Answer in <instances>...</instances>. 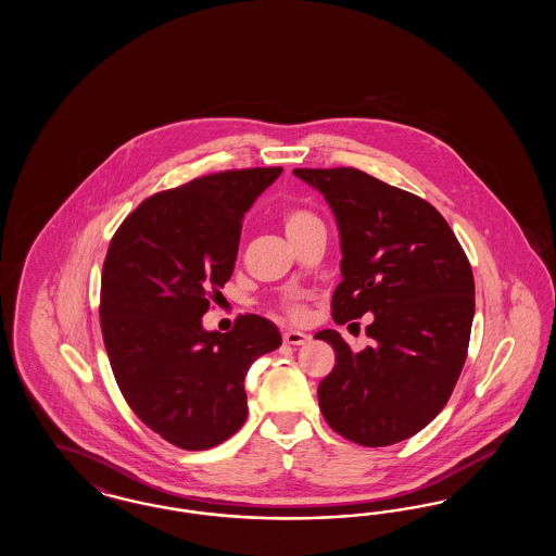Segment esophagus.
I'll return each mask as SVG.
<instances>
[{
    "label": "esophagus",
    "instance_id": "esophagus-1",
    "mask_svg": "<svg viewBox=\"0 0 556 556\" xmlns=\"http://www.w3.org/2000/svg\"><path fill=\"white\" fill-rule=\"evenodd\" d=\"M308 340H311L308 333H302V331H295V329H288V331L283 333V342H286V344L304 345Z\"/></svg>",
    "mask_w": 556,
    "mask_h": 556
}]
</instances>
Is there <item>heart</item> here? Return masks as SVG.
<instances>
[{
  "mask_svg": "<svg viewBox=\"0 0 556 556\" xmlns=\"http://www.w3.org/2000/svg\"><path fill=\"white\" fill-rule=\"evenodd\" d=\"M313 223H318L317 216L311 214L308 211H300V208H291V211L283 214V225H286V231L288 236H295L298 231L311 227ZM286 313L291 317H300L302 315V306L298 302H290L286 304Z\"/></svg>",
  "mask_w": 556,
  "mask_h": 556,
  "instance_id": "b5f03b06",
  "label": "heart"
}]
</instances>
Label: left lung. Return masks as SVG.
Wrapping results in <instances>:
<instances>
[{
	"mask_svg": "<svg viewBox=\"0 0 556 556\" xmlns=\"http://www.w3.org/2000/svg\"><path fill=\"white\" fill-rule=\"evenodd\" d=\"M331 206L342 243L338 325L375 315L372 344L352 352L318 331L336 367L318 383L325 421L361 446L402 442L446 406L467 358L476 283L446 218L424 198L358 168H293Z\"/></svg>",
	"mask_w": 556,
	"mask_h": 556,
	"instance_id": "8db88e82",
	"label": "left lung"
}]
</instances>
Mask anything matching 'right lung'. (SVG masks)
<instances>
[{"instance_id": "1", "label": "right lung", "mask_w": 556, "mask_h": 556, "mask_svg": "<svg viewBox=\"0 0 556 556\" xmlns=\"http://www.w3.org/2000/svg\"><path fill=\"white\" fill-rule=\"evenodd\" d=\"M281 170H223L160 191L110 241L100 298L110 367L132 413L179 448H212L238 431L245 372L281 345L258 315H241L229 333L202 327L233 273L243 214Z\"/></svg>"}]
</instances>
